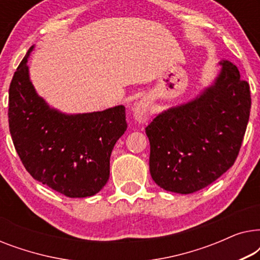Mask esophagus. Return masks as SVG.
Wrapping results in <instances>:
<instances>
[{"mask_svg": "<svg viewBox=\"0 0 260 260\" xmlns=\"http://www.w3.org/2000/svg\"><path fill=\"white\" fill-rule=\"evenodd\" d=\"M133 112L136 122L145 123L149 119V115H150V103L145 98L141 99L134 105Z\"/></svg>", "mask_w": 260, "mask_h": 260, "instance_id": "1", "label": "esophagus"}]
</instances>
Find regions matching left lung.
<instances>
[{
  "instance_id": "obj_1",
  "label": "left lung",
  "mask_w": 260,
  "mask_h": 260,
  "mask_svg": "<svg viewBox=\"0 0 260 260\" xmlns=\"http://www.w3.org/2000/svg\"><path fill=\"white\" fill-rule=\"evenodd\" d=\"M214 81L191 101L158 113L145 127L149 168L165 190L190 194L233 166L250 118V85L222 60Z\"/></svg>"
}]
</instances>
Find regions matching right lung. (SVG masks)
I'll use <instances>...</instances> for the list:
<instances>
[{"instance_id":"1","label":"right lung","mask_w":260,"mask_h":260,"mask_svg":"<svg viewBox=\"0 0 260 260\" xmlns=\"http://www.w3.org/2000/svg\"><path fill=\"white\" fill-rule=\"evenodd\" d=\"M31 46L9 87V131L24 168L69 198L97 194L109 181L110 156L125 133L123 105L69 115L49 106L29 78Z\"/></svg>"}]
</instances>
